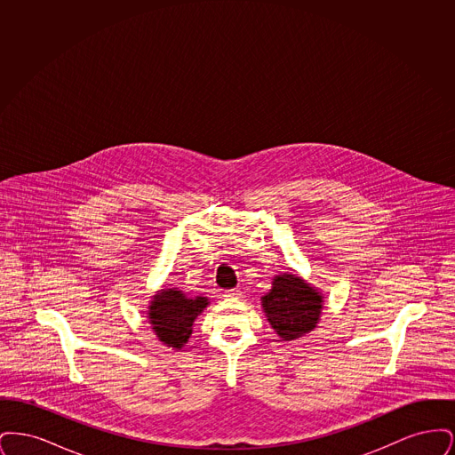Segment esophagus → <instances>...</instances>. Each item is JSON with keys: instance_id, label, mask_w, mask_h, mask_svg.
Returning <instances> with one entry per match:
<instances>
[{"instance_id": "34e87169", "label": "esophagus", "mask_w": 455, "mask_h": 455, "mask_svg": "<svg viewBox=\"0 0 455 455\" xmlns=\"http://www.w3.org/2000/svg\"><path fill=\"white\" fill-rule=\"evenodd\" d=\"M240 290L238 288H234V290H225L223 291V297H227V299H240Z\"/></svg>"}]
</instances>
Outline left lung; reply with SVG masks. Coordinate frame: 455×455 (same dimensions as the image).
<instances>
[{
	"label": "left lung",
	"instance_id": "1",
	"mask_svg": "<svg viewBox=\"0 0 455 455\" xmlns=\"http://www.w3.org/2000/svg\"><path fill=\"white\" fill-rule=\"evenodd\" d=\"M262 307L278 336L284 341H291L315 327L323 308V297L302 278L280 275L273 282V290L262 297Z\"/></svg>",
	"mask_w": 455,
	"mask_h": 455
}]
</instances>
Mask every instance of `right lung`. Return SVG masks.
<instances>
[{"label":"right lung","mask_w":455,"mask_h":455,"mask_svg":"<svg viewBox=\"0 0 455 455\" xmlns=\"http://www.w3.org/2000/svg\"><path fill=\"white\" fill-rule=\"evenodd\" d=\"M206 305L208 300L204 297L191 300L175 288L164 290L150 307V324L164 345L180 349L188 343L195 319Z\"/></svg>","instance_id":"1"}]
</instances>
